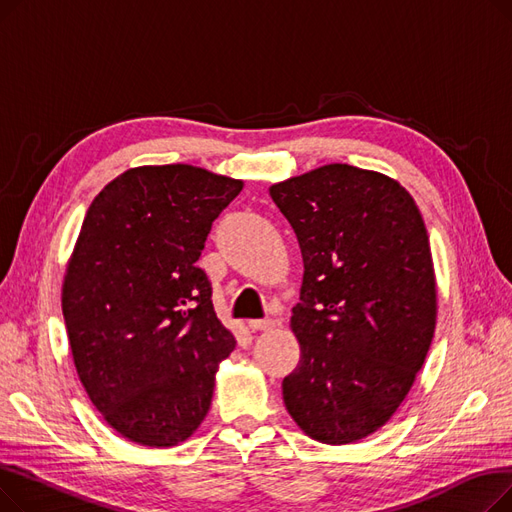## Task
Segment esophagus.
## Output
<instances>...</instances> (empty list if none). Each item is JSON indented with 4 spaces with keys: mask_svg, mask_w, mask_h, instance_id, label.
Returning <instances> with one entry per match:
<instances>
[{
    "mask_svg": "<svg viewBox=\"0 0 512 512\" xmlns=\"http://www.w3.org/2000/svg\"><path fill=\"white\" fill-rule=\"evenodd\" d=\"M274 326H276L274 319H270V317H265V319H249V330H253V332L272 330Z\"/></svg>",
    "mask_w": 512,
    "mask_h": 512,
    "instance_id": "34e87169",
    "label": "esophagus"
}]
</instances>
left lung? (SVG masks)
<instances>
[{
  "mask_svg": "<svg viewBox=\"0 0 512 512\" xmlns=\"http://www.w3.org/2000/svg\"><path fill=\"white\" fill-rule=\"evenodd\" d=\"M303 255L290 328L299 365L284 405L307 436L357 442L409 394L436 330V276L413 197L396 180L330 164L270 188Z\"/></svg>",
  "mask_w": 512,
  "mask_h": 512,
  "instance_id": "8db88e82",
  "label": "left lung"
}]
</instances>
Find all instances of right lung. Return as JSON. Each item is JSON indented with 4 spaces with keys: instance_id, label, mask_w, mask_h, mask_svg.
<instances>
[{
    "instance_id": "right-lung-1",
    "label": "right lung",
    "mask_w": 512,
    "mask_h": 512,
    "mask_svg": "<svg viewBox=\"0 0 512 512\" xmlns=\"http://www.w3.org/2000/svg\"><path fill=\"white\" fill-rule=\"evenodd\" d=\"M242 182L170 164L120 174L93 199L62 288L72 359L95 409L151 448L205 419L215 371L236 346L197 267Z\"/></svg>"
}]
</instances>
